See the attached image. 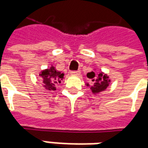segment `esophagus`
Instances as JSON below:
<instances>
[{
  "mask_svg": "<svg viewBox=\"0 0 148 148\" xmlns=\"http://www.w3.org/2000/svg\"><path fill=\"white\" fill-rule=\"evenodd\" d=\"M81 73L80 71H71V74L72 75H79Z\"/></svg>",
  "mask_w": 148,
  "mask_h": 148,
  "instance_id": "obj_1",
  "label": "esophagus"
}]
</instances>
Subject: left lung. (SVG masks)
Listing matches in <instances>:
<instances>
[{
    "instance_id": "left-lung-1",
    "label": "left lung",
    "mask_w": 148,
    "mask_h": 148,
    "mask_svg": "<svg viewBox=\"0 0 148 148\" xmlns=\"http://www.w3.org/2000/svg\"><path fill=\"white\" fill-rule=\"evenodd\" d=\"M87 77L91 79V81L93 82V86H91V90L93 91V93H99L101 91L105 90L109 86V80L108 79L107 75H104L102 73H100L98 76L95 79V73L94 72H90L87 74Z\"/></svg>"
}]
</instances>
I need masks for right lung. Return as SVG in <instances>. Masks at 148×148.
Segmentation results:
<instances>
[{"label":"right lung","instance_id":"add662e5","mask_svg":"<svg viewBox=\"0 0 148 148\" xmlns=\"http://www.w3.org/2000/svg\"><path fill=\"white\" fill-rule=\"evenodd\" d=\"M39 75L42 77L43 86L48 90H55V85L60 83L64 76L61 72L56 71L54 66L43 71Z\"/></svg>","mask_w":148,"mask_h":148}]
</instances>
